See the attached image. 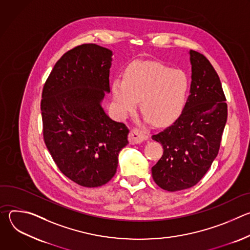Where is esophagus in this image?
Here are the masks:
<instances>
[{"label": "esophagus", "mask_w": 250, "mask_h": 250, "mask_svg": "<svg viewBox=\"0 0 250 250\" xmlns=\"http://www.w3.org/2000/svg\"><path fill=\"white\" fill-rule=\"evenodd\" d=\"M146 138H147V136L145 134V132L137 129V128L131 129L128 134V140H129V144H131V145L140 144V142L146 140Z\"/></svg>", "instance_id": "esophagus-1"}]
</instances>
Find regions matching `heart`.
Masks as SVG:
<instances>
[{"label":"heart","instance_id":"b5f03b06","mask_svg":"<svg viewBox=\"0 0 250 250\" xmlns=\"http://www.w3.org/2000/svg\"><path fill=\"white\" fill-rule=\"evenodd\" d=\"M189 88V80L180 69L156 61H136L125 73V80L117 78L112 94L117 112L125 117L140 109L153 125L162 126L180 115Z\"/></svg>","mask_w":250,"mask_h":250}]
</instances>
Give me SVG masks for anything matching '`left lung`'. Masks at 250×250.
Segmentation results:
<instances>
[{"label":"left lung","instance_id":"left-lung-1","mask_svg":"<svg viewBox=\"0 0 250 250\" xmlns=\"http://www.w3.org/2000/svg\"><path fill=\"white\" fill-rule=\"evenodd\" d=\"M192 81L182 114L152 135L163 155L151 168L154 182L169 192L196 185L216 159L228 119V104L216 70L201 53L190 50Z\"/></svg>","mask_w":250,"mask_h":250}]
</instances>
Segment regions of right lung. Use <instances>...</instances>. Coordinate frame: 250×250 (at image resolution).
Listing matches in <instances>:
<instances>
[{
  "mask_svg": "<svg viewBox=\"0 0 250 250\" xmlns=\"http://www.w3.org/2000/svg\"><path fill=\"white\" fill-rule=\"evenodd\" d=\"M113 51L94 43L67 51L54 65L41 104L45 146L59 170L80 186L108 183L128 128L102 106L110 93Z\"/></svg>",
  "mask_w": 250,
  "mask_h": 250,
  "instance_id": "1",
  "label": "right lung"
}]
</instances>
